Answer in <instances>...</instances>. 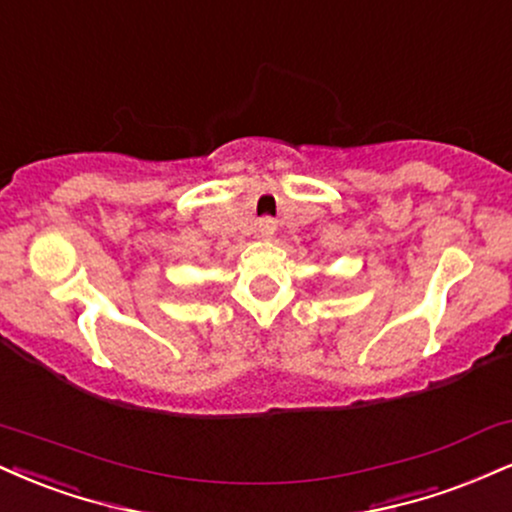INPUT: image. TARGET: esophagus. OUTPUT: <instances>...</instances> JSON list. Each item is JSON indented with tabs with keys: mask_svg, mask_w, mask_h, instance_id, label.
Masks as SVG:
<instances>
[{
	"mask_svg": "<svg viewBox=\"0 0 512 512\" xmlns=\"http://www.w3.org/2000/svg\"><path fill=\"white\" fill-rule=\"evenodd\" d=\"M274 233H276V221L274 219L264 217V219L257 221V236H260V238H274Z\"/></svg>",
	"mask_w": 512,
	"mask_h": 512,
	"instance_id": "34e87169",
	"label": "esophagus"
}]
</instances>
